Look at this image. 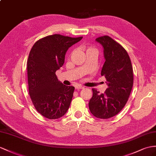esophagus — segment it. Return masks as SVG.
<instances>
[{"label":"esophagus","mask_w":156,"mask_h":156,"mask_svg":"<svg viewBox=\"0 0 156 156\" xmlns=\"http://www.w3.org/2000/svg\"><path fill=\"white\" fill-rule=\"evenodd\" d=\"M83 87L82 86L78 85V86H76V89H77V90H80V89H83Z\"/></svg>","instance_id":"34e87169"}]
</instances>
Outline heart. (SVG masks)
<instances>
[{
	"label": "heart",
	"instance_id": "obj_1",
	"mask_svg": "<svg viewBox=\"0 0 156 156\" xmlns=\"http://www.w3.org/2000/svg\"><path fill=\"white\" fill-rule=\"evenodd\" d=\"M86 53H98V50L96 48H95L94 47L89 46L87 47L86 49Z\"/></svg>",
	"mask_w": 156,
	"mask_h": 156
}]
</instances>
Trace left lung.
Masks as SVG:
<instances>
[{
    "label": "left lung",
    "instance_id": "obj_1",
    "mask_svg": "<svg viewBox=\"0 0 156 156\" xmlns=\"http://www.w3.org/2000/svg\"><path fill=\"white\" fill-rule=\"evenodd\" d=\"M103 47L105 61L101 75L104 76L108 87L104 94L92 89L89 109L94 117L109 119L117 115L129 99L133 86V70L126 51L107 35L95 39Z\"/></svg>",
    "mask_w": 156,
    "mask_h": 156
}]
</instances>
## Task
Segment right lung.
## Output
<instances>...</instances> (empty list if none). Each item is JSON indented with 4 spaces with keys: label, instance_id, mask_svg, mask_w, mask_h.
<instances>
[{
    "label": "right lung",
    "instance_id": "obj_1",
    "mask_svg": "<svg viewBox=\"0 0 156 156\" xmlns=\"http://www.w3.org/2000/svg\"><path fill=\"white\" fill-rule=\"evenodd\" d=\"M82 39L49 35L35 42L30 52L27 62L29 94L35 109L45 118H61L69 108L74 87L64 85L55 73L65 62L69 48Z\"/></svg>",
    "mask_w": 156,
    "mask_h": 156
}]
</instances>
